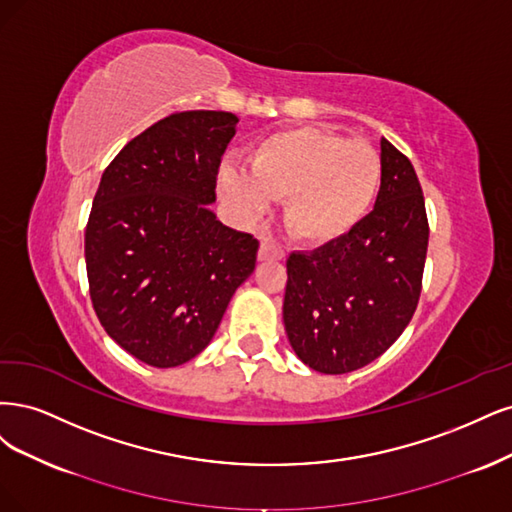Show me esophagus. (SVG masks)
<instances>
[{
	"instance_id": "1",
	"label": "esophagus",
	"mask_w": 512,
	"mask_h": 512,
	"mask_svg": "<svg viewBox=\"0 0 512 512\" xmlns=\"http://www.w3.org/2000/svg\"><path fill=\"white\" fill-rule=\"evenodd\" d=\"M285 249L283 246H280L274 238H263L261 240V246H259V259L261 261H268V259H276V261H280V259H285Z\"/></svg>"
}]
</instances>
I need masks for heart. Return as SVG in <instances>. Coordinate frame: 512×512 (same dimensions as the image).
I'll use <instances>...</instances> for the list:
<instances>
[{"instance_id": "obj_1", "label": "heart", "mask_w": 512, "mask_h": 512, "mask_svg": "<svg viewBox=\"0 0 512 512\" xmlns=\"http://www.w3.org/2000/svg\"><path fill=\"white\" fill-rule=\"evenodd\" d=\"M383 183V161L366 140L302 125L257 142L251 170L223 163L219 187L246 214L287 200L285 225L306 244H329L368 217Z\"/></svg>"}]
</instances>
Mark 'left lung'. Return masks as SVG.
Wrapping results in <instances>:
<instances>
[{
	"label": "left lung",
	"mask_w": 512,
	"mask_h": 512,
	"mask_svg": "<svg viewBox=\"0 0 512 512\" xmlns=\"http://www.w3.org/2000/svg\"><path fill=\"white\" fill-rule=\"evenodd\" d=\"M383 183L351 234L291 253L283 319L293 351L323 374L368 366L415 315L430 240L423 189L410 159L381 140Z\"/></svg>",
	"instance_id": "obj_1"
}]
</instances>
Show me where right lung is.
Segmentation results:
<instances>
[{"mask_svg": "<svg viewBox=\"0 0 512 512\" xmlns=\"http://www.w3.org/2000/svg\"><path fill=\"white\" fill-rule=\"evenodd\" d=\"M238 117L172 112L129 140L104 170L85 229L89 293L119 346L155 368L200 355L259 240L208 210Z\"/></svg>", "mask_w": 512, "mask_h": 512, "instance_id": "1", "label": "right lung"}]
</instances>
